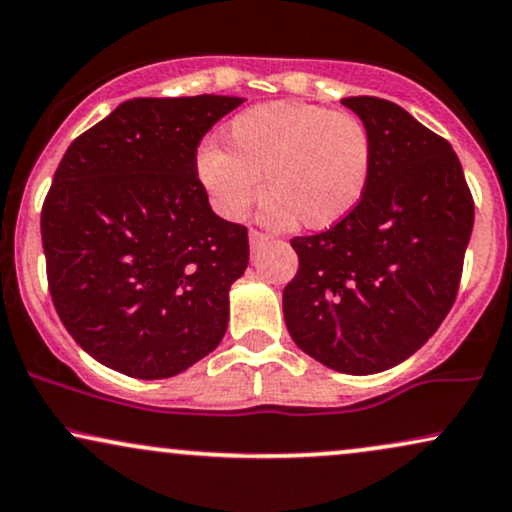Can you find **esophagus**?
Returning a JSON list of instances; mask_svg holds the SVG:
<instances>
[{
    "label": "esophagus",
    "mask_w": 512,
    "mask_h": 512,
    "mask_svg": "<svg viewBox=\"0 0 512 512\" xmlns=\"http://www.w3.org/2000/svg\"><path fill=\"white\" fill-rule=\"evenodd\" d=\"M270 242V237L266 235V232H258V230H251L249 232V244H251V249H261L263 244H268Z\"/></svg>",
    "instance_id": "1"
}]
</instances>
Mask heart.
I'll return each instance as SVG.
<instances>
[{
  "label": "heart",
  "instance_id": "heart-1",
  "mask_svg": "<svg viewBox=\"0 0 512 512\" xmlns=\"http://www.w3.org/2000/svg\"><path fill=\"white\" fill-rule=\"evenodd\" d=\"M225 147L197 151V175L220 216L239 220L261 197L266 218L306 230L337 225L361 204L370 180L372 140L351 113L306 102H270L225 125Z\"/></svg>",
  "mask_w": 512,
  "mask_h": 512
}]
</instances>
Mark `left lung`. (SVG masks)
<instances>
[{"label": "left lung", "mask_w": 512, "mask_h": 512, "mask_svg": "<svg viewBox=\"0 0 512 512\" xmlns=\"http://www.w3.org/2000/svg\"><path fill=\"white\" fill-rule=\"evenodd\" d=\"M372 140L365 194L330 230L294 237L282 292L301 351L346 375L413 356L456 301L475 204L456 151L399 104L346 97Z\"/></svg>", "instance_id": "8db88e82"}]
</instances>
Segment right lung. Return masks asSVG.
I'll list each match as a JSON object with an SVG mask.
<instances>
[{
	"mask_svg": "<svg viewBox=\"0 0 512 512\" xmlns=\"http://www.w3.org/2000/svg\"><path fill=\"white\" fill-rule=\"evenodd\" d=\"M242 102L130 99L63 154L40 220L49 294L106 368L163 380L223 339L249 237L211 211L197 147Z\"/></svg>",
	"mask_w": 512,
	"mask_h": 512,
	"instance_id": "add662e5",
	"label": "right lung"
}]
</instances>
